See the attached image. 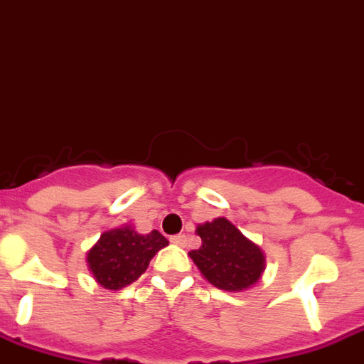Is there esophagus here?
<instances>
[{"mask_svg": "<svg viewBox=\"0 0 364 364\" xmlns=\"http://www.w3.org/2000/svg\"><path fill=\"white\" fill-rule=\"evenodd\" d=\"M170 241H172L173 245H177V247H185V245H187V235L179 233V235H173V237H170Z\"/></svg>", "mask_w": 364, "mask_h": 364, "instance_id": "esophagus-1", "label": "esophagus"}]
</instances>
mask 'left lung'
<instances>
[{
    "mask_svg": "<svg viewBox=\"0 0 364 364\" xmlns=\"http://www.w3.org/2000/svg\"><path fill=\"white\" fill-rule=\"evenodd\" d=\"M202 247L188 252L203 279L224 291H243L258 284L265 271V254L226 217L196 226Z\"/></svg>",
    "mask_w": 364,
    "mask_h": 364,
    "instance_id": "8db88e82",
    "label": "left lung"
}]
</instances>
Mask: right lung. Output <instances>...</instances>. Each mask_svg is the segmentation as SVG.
Returning a JSON list of instances; mask_svg holds the SVG:
<instances>
[{
    "label": "right lung",
    "mask_w": 364,
    "mask_h": 364,
    "mask_svg": "<svg viewBox=\"0 0 364 364\" xmlns=\"http://www.w3.org/2000/svg\"><path fill=\"white\" fill-rule=\"evenodd\" d=\"M166 245L168 239L156 230L138 233L134 226L123 224L102 233L87 250L85 262L97 284L115 291L132 284L141 273H146L153 256Z\"/></svg>",
    "instance_id": "add662e5"
}]
</instances>
